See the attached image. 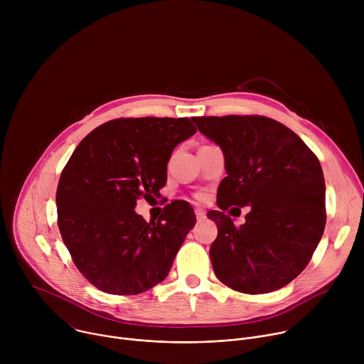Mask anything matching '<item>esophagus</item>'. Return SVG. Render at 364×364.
Masks as SVG:
<instances>
[{
	"instance_id": "34e87169",
	"label": "esophagus",
	"mask_w": 364,
	"mask_h": 364,
	"mask_svg": "<svg viewBox=\"0 0 364 364\" xmlns=\"http://www.w3.org/2000/svg\"><path fill=\"white\" fill-rule=\"evenodd\" d=\"M196 218H197V220H198V222L204 220V219H205V213H204V210H201V209H196Z\"/></svg>"
}]
</instances>
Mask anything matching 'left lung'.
<instances>
[{"label":"left lung","mask_w":364,"mask_h":364,"mask_svg":"<svg viewBox=\"0 0 364 364\" xmlns=\"http://www.w3.org/2000/svg\"><path fill=\"white\" fill-rule=\"evenodd\" d=\"M191 119L225 155L228 177L218 188L219 209L251 207L239 228L220 210L207 212L218 226L210 247L216 277L243 294L285 287L305 269L324 233L326 181L318 159L295 132L271 118Z\"/></svg>","instance_id":"left-lung-1"}]
</instances>
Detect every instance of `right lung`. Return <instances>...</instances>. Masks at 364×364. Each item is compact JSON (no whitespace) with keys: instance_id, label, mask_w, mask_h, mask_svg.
Here are the masks:
<instances>
[{"instance_id":"right-lung-1","label":"right lung","mask_w":364,"mask_h":364,"mask_svg":"<svg viewBox=\"0 0 364 364\" xmlns=\"http://www.w3.org/2000/svg\"><path fill=\"white\" fill-rule=\"evenodd\" d=\"M197 131L187 118H125L86 135L62 171L58 225L76 268L97 289L136 295L168 275L193 207L173 201L157 222L135 213L136 200L160 197L173 149Z\"/></svg>"}]
</instances>
